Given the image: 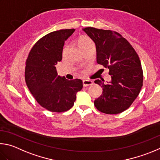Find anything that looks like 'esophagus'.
Here are the masks:
<instances>
[{
  "label": "esophagus",
  "mask_w": 160,
  "mask_h": 160,
  "mask_svg": "<svg viewBox=\"0 0 160 160\" xmlns=\"http://www.w3.org/2000/svg\"><path fill=\"white\" fill-rule=\"evenodd\" d=\"M93 82L91 80H83V86H84V87H86V86H91L93 84Z\"/></svg>",
  "instance_id": "1"
}]
</instances>
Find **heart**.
<instances>
[{"label": "heart", "instance_id": "heart-1", "mask_svg": "<svg viewBox=\"0 0 160 160\" xmlns=\"http://www.w3.org/2000/svg\"><path fill=\"white\" fill-rule=\"evenodd\" d=\"M78 45L81 49L82 50H84L86 48H95V43L88 36L83 35L80 36L78 39ZM67 48V45H64L62 49V55H64L66 52V50Z\"/></svg>", "mask_w": 160, "mask_h": 160}]
</instances>
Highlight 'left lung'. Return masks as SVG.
Listing matches in <instances>:
<instances>
[{
	"mask_svg": "<svg viewBox=\"0 0 160 160\" xmlns=\"http://www.w3.org/2000/svg\"><path fill=\"white\" fill-rule=\"evenodd\" d=\"M83 30L96 43L98 64L110 69L112 78L107 84L102 80L94 82L102 87L94 105L103 113H121L130 107L142 86L143 73L138 55L119 33L93 27Z\"/></svg>",
	"mask_w": 160,
	"mask_h": 160,
	"instance_id": "1",
	"label": "left lung"
}]
</instances>
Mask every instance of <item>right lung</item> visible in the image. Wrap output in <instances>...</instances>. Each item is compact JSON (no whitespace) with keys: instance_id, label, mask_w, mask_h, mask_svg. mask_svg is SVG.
I'll return each instance as SVG.
<instances>
[{"instance_id":"1","label":"right lung","mask_w":160,"mask_h":160,"mask_svg":"<svg viewBox=\"0 0 160 160\" xmlns=\"http://www.w3.org/2000/svg\"><path fill=\"white\" fill-rule=\"evenodd\" d=\"M74 29L48 33L36 42L28 55L25 82L41 107L55 112L69 110L83 88L81 79L67 80L58 75L55 65L62 59L63 46Z\"/></svg>"}]
</instances>
